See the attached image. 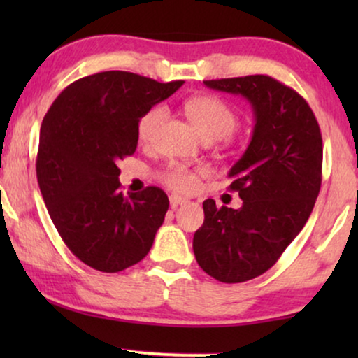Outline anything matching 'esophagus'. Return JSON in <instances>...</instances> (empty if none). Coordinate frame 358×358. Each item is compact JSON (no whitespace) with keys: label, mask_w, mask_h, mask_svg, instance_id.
Instances as JSON below:
<instances>
[{"label":"esophagus","mask_w":358,"mask_h":358,"mask_svg":"<svg viewBox=\"0 0 358 358\" xmlns=\"http://www.w3.org/2000/svg\"><path fill=\"white\" fill-rule=\"evenodd\" d=\"M185 202H187V200H185L184 197H180V195H171V197H169V203H171V208H173V210H176L179 207V205H182Z\"/></svg>","instance_id":"esophagus-1"}]
</instances>
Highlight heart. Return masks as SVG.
Segmentation results:
<instances>
[{
	"label": "heart",
	"mask_w": 358,
	"mask_h": 358,
	"mask_svg": "<svg viewBox=\"0 0 358 358\" xmlns=\"http://www.w3.org/2000/svg\"><path fill=\"white\" fill-rule=\"evenodd\" d=\"M184 112L195 127L200 136L207 141L213 140H233V130L238 124L236 112L228 102L215 96H195L184 104ZM166 119V110L163 107L156 106L146 110L140 117L136 125V135L141 143H151L156 131L163 125ZM207 176L203 168H187V166L173 163L161 173V180L178 192H192L199 187L200 178Z\"/></svg>",
	"instance_id": "1"
}]
</instances>
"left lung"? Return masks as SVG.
<instances>
[{"instance_id": "1", "label": "left lung", "mask_w": 358, "mask_h": 358, "mask_svg": "<svg viewBox=\"0 0 358 358\" xmlns=\"http://www.w3.org/2000/svg\"><path fill=\"white\" fill-rule=\"evenodd\" d=\"M203 85L246 97L256 120L251 143L228 173L243 207L205 200V220L192 244L210 277L239 283L267 272L310 218L321 189V130L308 102L267 75Z\"/></svg>"}]
</instances>
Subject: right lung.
Returning <instances> with one entry per match:
<instances>
[{"mask_svg":"<svg viewBox=\"0 0 358 358\" xmlns=\"http://www.w3.org/2000/svg\"><path fill=\"white\" fill-rule=\"evenodd\" d=\"M182 85L96 73L66 86L43 117L36 163L43 202L63 243L96 271H124L153 246L168 195L122 194L117 161L135 153L140 117Z\"/></svg>","mask_w":358,"mask_h":358,"instance_id":"1","label":"right lung"}]
</instances>
